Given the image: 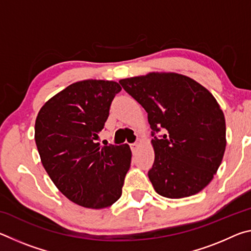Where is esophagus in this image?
<instances>
[{
    "label": "esophagus",
    "instance_id": "obj_1",
    "mask_svg": "<svg viewBox=\"0 0 251 251\" xmlns=\"http://www.w3.org/2000/svg\"><path fill=\"white\" fill-rule=\"evenodd\" d=\"M138 147H139V144L138 143L130 144V150H131V151H133V152H135L136 151H137Z\"/></svg>",
    "mask_w": 251,
    "mask_h": 251
}]
</instances>
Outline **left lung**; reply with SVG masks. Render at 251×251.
I'll list each match as a JSON object with an SVG mask.
<instances>
[{
    "instance_id": "8db88e82",
    "label": "left lung",
    "mask_w": 251,
    "mask_h": 251,
    "mask_svg": "<svg viewBox=\"0 0 251 251\" xmlns=\"http://www.w3.org/2000/svg\"><path fill=\"white\" fill-rule=\"evenodd\" d=\"M120 84L147 112L155 151L148 177L156 192L184 198L202 190L226 148L225 116L211 93L176 73H150Z\"/></svg>"
}]
</instances>
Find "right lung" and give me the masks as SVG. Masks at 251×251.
Here are the masks:
<instances>
[{
	"label": "right lung",
	"mask_w": 251,
	"mask_h": 251,
	"mask_svg": "<svg viewBox=\"0 0 251 251\" xmlns=\"http://www.w3.org/2000/svg\"><path fill=\"white\" fill-rule=\"evenodd\" d=\"M121 91L113 80L74 83L46 101L36 117L42 164L59 192L79 206L100 209L122 196L130 148L95 143Z\"/></svg>",
	"instance_id": "add662e5"
}]
</instances>
